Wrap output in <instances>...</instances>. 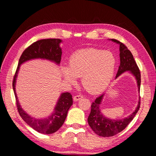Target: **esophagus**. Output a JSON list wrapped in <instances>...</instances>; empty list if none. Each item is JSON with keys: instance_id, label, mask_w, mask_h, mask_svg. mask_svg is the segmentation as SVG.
<instances>
[{"instance_id": "obj_1", "label": "esophagus", "mask_w": 156, "mask_h": 156, "mask_svg": "<svg viewBox=\"0 0 156 156\" xmlns=\"http://www.w3.org/2000/svg\"><path fill=\"white\" fill-rule=\"evenodd\" d=\"M82 98H83V96H82V95H76V96H73V100H74L75 102L78 101V100H80Z\"/></svg>"}]
</instances>
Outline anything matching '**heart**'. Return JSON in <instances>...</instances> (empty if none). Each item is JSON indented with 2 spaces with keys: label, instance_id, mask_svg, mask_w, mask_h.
<instances>
[{
  "label": "heart",
  "instance_id": "1",
  "mask_svg": "<svg viewBox=\"0 0 156 156\" xmlns=\"http://www.w3.org/2000/svg\"><path fill=\"white\" fill-rule=\"evenodd\" d=\"M117 60L110 51L87 49L76 51L69 57L68 67L62 65L61 72L65 80L74 85L77 78H82L83 87L89 93L105 91L114 76Z\"/></svg>",
  "mask_w": 156,
  "mask_h": 156
}]
</instances>
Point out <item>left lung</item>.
Here are the masks:
<instances>
[{
    "mask_svg": "<svg viewBox=\"0 0 156 156\" xmlns=\"http://www.w3.org/2000/svg\"><path fill=\"white\" fill-rule=\"evenodd\" d=\"M113 43L119 44L120 46V66L116 74L115 78L122 74L123 73L128 72L130 74L135 78L137 86H138V93L140 94V72L139 68L137 66L135 60L133 58L131 52L129 51L125 44L120 43V41L115 39H110ZM105 93L100 95L95 101L92 102L91 112L88 117V123L95 133L98 136L102 137H112L120 133L126 128L131 121L135 117L137 112H138L140 108V95L139 100L135 111L127 117L122 119H111L105 116L101 112L100 105L103 100Z\"/></svg>",
    "mask_w": 156,
    "mask_h": 156,
    "instance_id": "1",
    "label": "left lung"
}]
</instances>
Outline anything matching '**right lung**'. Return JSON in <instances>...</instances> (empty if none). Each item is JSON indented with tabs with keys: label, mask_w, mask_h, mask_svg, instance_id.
<instances>
[{
	"label": "right lung",
	"mask_w": 156,
	"mask_h": 156,
	"mask_svg": "<svg viewBox=\"0 0 156 156\" xmlns=\"http://www.w3.org/2000/svg\"><path fill=\"white\" fill-rule=\"evenodd\" d=\"M62 42V40L58 38H49L42 39L31 44L21 55L12 83L18 111L21 118L34 130L43 134L54 133L61 127L67 117L69 109L73 105L72 94L69 92H63L58 99L56 106L51 114L45 118H37L29 115L21 107L16 92V79L20 65L31 60H47L59 65L62 56V49L60 44Z\"/></svg>",
	"instance_id": "obj_1"
}]
</instances>
